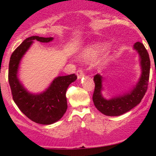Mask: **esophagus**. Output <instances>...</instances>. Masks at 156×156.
I'll return each instance as SVG.
<instances>
[{
  "label": "esophagus",
  "instance_id": "1",
  "mask_svg": "<svg viewBox=\"0 0 156 156\" xmlns=\"http://www.w3.org/2000/svg\"><path fill=\"white\" fill-rule=\"evenodd\" d=\"M77 77H78V79H81L84 77V73H83V71L81 69H78V72H77Z\"/></svg>",
  "mask_w": 156,
  "mask_h": 156
}]
</instances>
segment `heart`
<instances>
[{
    "label": "heart",
    "mask_w": 156,
    "mask_h": 156,
    "mask_svg": "<svg viewBox=\"0 0 156 156\" xmlns=\"http://www.w3.org/2000/svg\"><path fill=\"white\" fill-rule=\"evenodd\" d=\"M110 47L107 42H95L88 44L81 50L79 58L84 62H91L98 59L102 54L105 53ZM109 54L106 53L97 59L95 66L98 68H102L106 66L109 61Z\"/></svg>",
    "instance_id": "b5f03b06"
}]
</instances>
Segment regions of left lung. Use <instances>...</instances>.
I'll use <instances>...</instances> for the list:
<instances>
[{
    "label": "left lung",
    "instance_id": "left-lung-1",
    "mask_svg": "<svg viewBox=\"0 0 156 156\" xmlns=\"http://www.w3.org/2000/svg\"><path fill=\"white\" fill-rule=\"evenodd\" d=\"M133 49L139 55L141 74L139 79L131 88L124 93L113 95L111 98L103 97V77L100 75L94 76L95 90L93 95L94 106L101 113L108 116H119L137 106L145 95L148 87L150 71V59L145 47L140 42L133 44Z\"/></svg>",
    "mask_w": 156,
    "mask_h": 156
}]
</instances>
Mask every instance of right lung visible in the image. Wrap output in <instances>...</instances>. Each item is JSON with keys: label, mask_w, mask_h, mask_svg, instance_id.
Here are the masks:
<instances>
[{"label": "right lung", "mask_w": 156, "mask_h": 156, "mask_svg": "<svg viewBox=\"0 0 156 156\" xmlns=\"http://www.w3.org/2000/svg\"><path fill=\"white\" fill-rule=\"evenodd\" d=\"M53 37L32 36L26 38L11 55L8 79L12 98L22 112L33 122L41 125H52L62 119L66 112L67 88L76 81L75 74L57 76L44 91L32 93L25 87L19 77L20 63L35 41L49 43Z\"/></svg>", "instance_id": "right-lung-1"}]
</instances>
